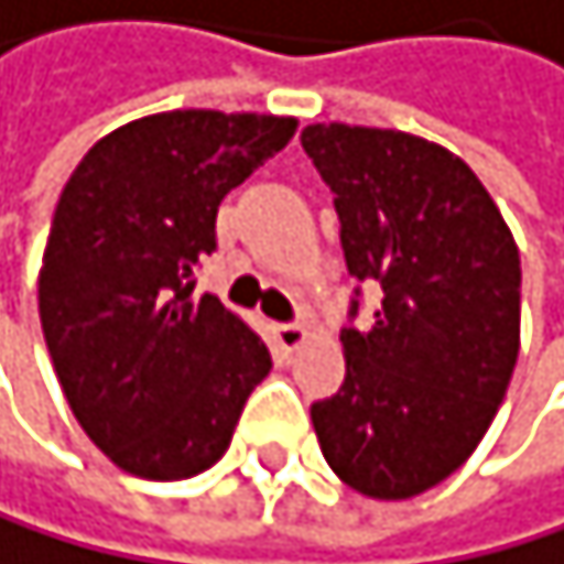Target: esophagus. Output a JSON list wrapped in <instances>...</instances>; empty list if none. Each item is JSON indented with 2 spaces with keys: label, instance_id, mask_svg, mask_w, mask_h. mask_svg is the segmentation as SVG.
<instances>
[{
  "label": "esophagus",
  "instance_id": "esophagus-1",
  "mask_svg": "<svg viewBox=\"0 0 564 564\" xmlns=\"http://www.w3.org/2000/svg\"><path fill=\"white\" fill-rule=\"evenodd\" d=\"M275 340H279L282 351H296L300 344L306 340V327L303 324H279L275 327Z\"/></svg>",
  "mask_w": 564,
  "mask_h": 564
}]
</instances>
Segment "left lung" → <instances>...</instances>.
I'll list each match as a JSON object with an SVG mask.
<instances>
[{"label":"left lung","mask_w":564,"mask_h":564,"mask_svg":"<svg viewBox=\"0 0 564 564\" xmlns=\"http://www.w3.org/2000/svg\"><path fill=\"white\" fill-rule=\"evenodd\" d=\"M303 148L334 192L348 272L382 285L348 376L310 406L319 452L361 496L410 500L468 462L520 355V251L486 185L434 140L313 123ZM358 310V303H355Z\"/></svg>","instance_id":"1"}]
</instances>
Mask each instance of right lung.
Returning a JSON list of instances; mask_svg holds the SVG:
<instances>
[{"label":"right lung","mask_w":564,"mask_h":564,"mask_svg":"<svg viewBox=\"0 0 564 564\" xmlns=\"http://www.w3.org/2000/svg\"><path fill=\"white\" fill-rule=\"evenodd\" d=\"M292 133V117L154 112L96 140L61 192L36 279L41 327L75 420L130 476L213 468L272 368L245 319L192 289L224 196Z\"/></svg>","instance_id":"obj_1"}]
</instances>
